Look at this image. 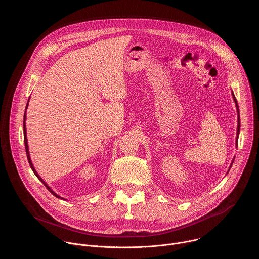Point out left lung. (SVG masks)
Listing matches in <instances>:
<instances>
[{"mask_svg":"<svg viewBox=\"0 0 259 259\" xmlns=\"http://www.w3.org/2000/svg\"><path fill=\"white\" fill-rule=\"evenodd\" d=\"M232 95H233V98H234V102H235V104H236V107H237V114H238L237 136H236V147H238V138H239V134H240V114H239V106H238V102H237V99H236V97H235V94H234V92H233V91H232ZM233 163H234V159H233V161H232V164H231V166H230V168H229V171H230V169H231V167H232ZM229 171H228V173H229Z\"/></svg>","mask_w":259,"mask_h":259,"instance_id":"8db88e82","label":"left lung"}]
</instances>
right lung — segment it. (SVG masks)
<instances>
[{"mask_svg":"<svg viewBox=\"0 0 259 259\" xmlns=\"http://www.w3.org/2000/svg\"><path fill=\"white\" fill-rule=\"evenodd\" d=\"M28 102H29V98H28V101H27V103H26V106H25V112H24V117H23V136H24V144H25V152H26V156H27V160H28V163H29V166H30V168H31V170H32V172L34 173V175L38 177L39 179H40V181H42V183L44 184V186L46 187V189L53 195V196H55L56 198H58V199H61V200H64L63 198H61L60 196H58L49 186L48 184L45 182V180H43V178L38 174V172H36V170L34 169V167H33V165H32V162H31V159H30V155H29V150H28V143H27V137H26V124H25V121H26V109H27V107H28Z\"/></svg>","mask_w":259,"mask_h":259,"instance_id":"add662e5","label":"right lung"}]
</instances>
